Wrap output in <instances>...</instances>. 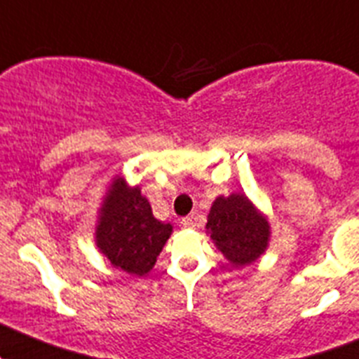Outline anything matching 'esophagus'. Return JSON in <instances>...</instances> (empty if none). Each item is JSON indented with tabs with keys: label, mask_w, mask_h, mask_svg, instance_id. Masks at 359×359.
Returning a JSON list of instances; mask_svg holds the SVG:
<instances>
[{
	"label": "esophagus",
	"mask_w": 359,
	"mask_h": 359,
	"mask_svg": "<svg viewBox=\"0 0 359 359\" xmlns=\"http://www.w3.org/2000/svg\"><path fill=\"white\" fill-rule=\"evenodd\" d=\"M180 224H182L184 228H194V226H196V221H194L193 215H187V217L182 219V222H180Z\"/></svg>",
	"instance_id": "34e87169"
}]
</instances>
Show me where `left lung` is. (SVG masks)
<instances>
[{
	"mask_svg": "<svg viewBox=\"0 0 359 359\" xmlns=\"http://www.w3.org/2000/svg\"><path fill=\"white\" fill-rule=\"evenodd\" d=\"M207 235L231 266L243 268L266 252L272 226L243 193L217 196L207 215Z\"/></svg>",
	"mask_w": 359,
	"mask_h": 359,
	"instance_id": "left-lung-1",
	"label": "left lung"
}]
</instances>
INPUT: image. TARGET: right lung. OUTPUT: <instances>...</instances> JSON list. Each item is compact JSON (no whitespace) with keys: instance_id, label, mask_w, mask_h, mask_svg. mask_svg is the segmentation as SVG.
Here are the masks:
<instances>
[{"instance_id":"right-lung-1","label":"right lung","mask_w":359,"mask_h":359,"mask_svg":"<svg viewBox=\"0 0 359 359\" xmlns=\"http://www.w3.org/2000/svg\"><path fill=\"white\" fill-rule=\"evenodd\" d=\"M173 226L152 215L140 186H130L116 175L107 186L98 207L95 243L114 268L144 277L154 268Z\"/></svg>"}]
</instances>
